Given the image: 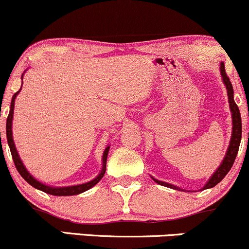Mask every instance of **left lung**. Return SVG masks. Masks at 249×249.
<instances>
[{"mask_svg":"<svg viewBox=\"0 0 249 249\" xmlns=\"http://www.w3.org/2000/svg\"><path fill=\"white\" fill-rule=\"evenodd\" d=\"M221 75L223 78V83L226 85L227 89V93H228V99H229V106H231V118H233V133H231V144H229L228 151H227L225 160H223L222 164L220 165V168L215 171L214 175L210 177V179L207 182V184L202 188V190L204 189H209V188L215 187L217 183H220L225 178V176L229 173V170L231 169V166L234 164V160H235L237 151H239V146H240V142H241V136H242V124H241V116H240V110L237 107V105L234 102V91H233V86H231V80H229L228 75H227L226 70H225V64L221 62ZM154 181L156 183L160 185H164V187H169L173 188V189H177L181 190L179 188L175 187L173 184H169V183L158 181V179H155Z\"/></svg>","mask_w":249,"mask_h":249,"instance_id":"1","label":"left lung"}]
</instances>
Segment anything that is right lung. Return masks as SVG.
Wrapping results in <instances>:
<instances>
[{"label":"right lung","instance_id":"right-lung-1","mask_svg":"<svg viewBox=\"0 0 249 249\" xmlns=\"http://www.w3.org/2000/svg\"><path fill=\"white\" fill-rule=\"evenodd\" d=\"M21 91V89H20ZM16 92L15 94L13 95L12 98V104H10V111L9 114H8V118H7V125H5V130H7V141H8V145L10 147V152H12V157L14 160V164H15L16 169H18V174L23 177L24 181H27L29 184L33 185L34 188L39 189L41 191H45V193L49 194V195H54V196H71V195H78V194L84 193V191L91 189L92 187H94L98 182L104 177V174L106 171V160H107V154H108V150H110V146H107L104 151L103 155V169H102V173L98 175L92 181L84 183V184H79V185H72V187H61V188H53V187H48V185L42 184L39 181L34 178L31 174L27 171V169L24 168L23 163L21 162L20 157H18V151H16V147L15 144H14L13 141V132H12V122H13V114H14V103H15V98L16 95L18 94V92Z\"/></svg>","mask_w":249,"mask_h":249}]
</instances>
